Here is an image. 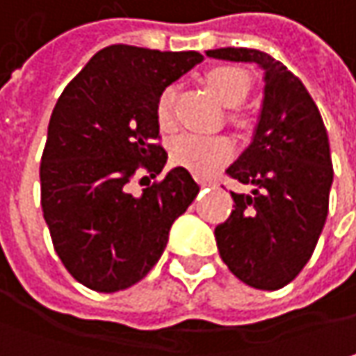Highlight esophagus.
<instances>
[{"label": "esophagus", "mask_w": 356, "mask_h": 356, "mask_svg": "<svg viewBox=\"0 0 356 356\" xmlns=\"http://www.w3.org/2000/svg\"><path fill=\"white\" fill-rule=\"evenodd\" d=\"M201 185H209V187H216L218 183H216V181H201Z\"/></svg>", "instance_id": "1"}]
</instances>
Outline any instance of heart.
<instances>
[{"instance_id":"obj_1","label":"heart","mask_w":356,"mask_h":356,"mask_svg":"<svg viewBox=\"0 0 356 356\" xmlns=\"http://www.w3.org/2000/svg\"><path fill=\"white\" fill-rule=\"evenodd\" d=\"M205 82L227 106L240 104L241 100L250 95V88H252L250 74L229 64L209 68L205 72ZM155 118L163 131H171L175 127V88L173 86H167L159 92L157 102H155ZM232 120L241 127L250 122V118L243 113H232ZM234 153H236V143L225 135L205 136L185 133L171 143L173 161L203 177L216 173L221 165H225L234 157Z\"/></svg>"}]
</instances>
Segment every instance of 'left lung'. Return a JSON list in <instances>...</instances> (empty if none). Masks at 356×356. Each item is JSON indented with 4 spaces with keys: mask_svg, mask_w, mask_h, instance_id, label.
<instances>
[{
    "mask_svg": "<svg viewBox=\"0 0 356 356\" xmlns=\"http://www.w3.org/2000/svg\"><path fill=\"white\" fill-rule=\"evenodd\" d=\"M205 54L254 62L266 72L254 143L225 171L254 191H229L234 209L216 227V241L236 278L258 290H278L302 272L328 216L332 161L323 116L302 82L270 54L250 48Z\"/></svg>",
    "mask_w": 356,
    "mask_h": 356,
    "instance_id": "8db88e82",
    "label": "left lung"
}]
</instances>
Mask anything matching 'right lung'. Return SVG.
Here are the masks:
<instances>
[{
	"instance_id": "1",
	"label": "right lung",
	"mask_w": 356,
	"mask_h": 356,
	"mask_svg": "<svg viewBox=\"0 0 356 356\" xmlns=\"http://www.w3.org/2000/svg\"><path fill=\"white\" fill-rule=\"evenodd\" d=\"M201 60L199 52L115 44L90 58L54 106L40 163L42 211L58 258L90 290L118 292L143 280L197 195L185 167L140 195L131 183L138 171H163L157 96Z\"/></svg>"
}]
</instances>
